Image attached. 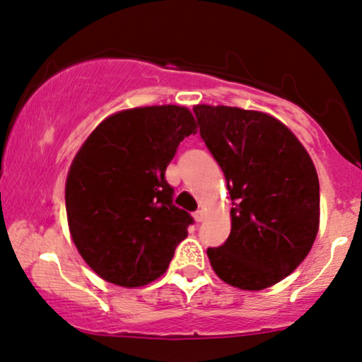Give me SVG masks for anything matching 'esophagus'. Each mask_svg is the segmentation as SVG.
Segmentation results:
<instances>
[{"mask_svg":"<svg viewBox=\"0 0 362 362\" xmlns=\"http://www.w3.org/2000/svg\"><path fill=\"white\" fill-rule=\"evenodd\" d=\"M192 217H194L196 222H202V221L206 219V214H204V212H202V211H196L194 214H192Z\"/></svg>","mask_w":362,"mask_h":362,"instance_id":"obj_1","label":"esophagus"}]
</instances>
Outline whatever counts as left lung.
I'll return each mask as SVG.
<instances>
[{
  "mask_svg": "<svg viewBox=\"0 0 362 362\" xmlns=\"http://www.w3.org/2000/svg\"><path fill=\"white\" fill-rule=\"evenodd\" d=\"M199 135L219 163L232 227L207 257L221 280L264 290L298 267L320 226V182L303 145L276 118L237 107L196 105Z\"/></svg>",
  "mask_w": 362,
  "mask_h": 362,
  "instance_id": "1",
  "label": "left lung"
}]
</instances>
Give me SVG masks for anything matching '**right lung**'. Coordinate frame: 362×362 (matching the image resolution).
I'll list each match as a JSON object with an SVG mask.
<instances>
[{
	"mask_svg": "<svg viewBox=\"0 0 362 362\" xmlns=\"http://www.w3.org/2000/svg\"><path fill=\"white\" fill-rule=\"evenodd\" d=\"M196 133L186 107L118 112L87 138L66 182L69 229L78 254L103 280L141 286L165 274L194 219L173 204L165 171Z\"/></svg>",
	"mask_w": 362,
	"mask_h": 362,
	"instance_id": "1",
	"label": "right lung"
}]
</instances>
